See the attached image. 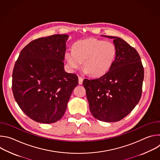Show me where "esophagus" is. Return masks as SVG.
<instances>
[{"label":"esophagus","mask_w":160,"mask_h":160,"mask_svg":"<svg viewBox=\"0 0 160 160\" xmlns=\"http://www.w3.org/2000/svg\"><path fill=\"white\" fill-rule=\"evenodd\" d=\"M83 78L81 77H78V83L80 85H82L83 83Z\"/></svg>","instance_id":"obj_1"}]
</instances>
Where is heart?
I'll return each instance as SVG.
<instances>
[{
  "mask_svg": "<svg viewBox=\"0 0 160 160\" xmlns=\"http://www.w3.org/2000/svg\"><path fill=\"white\" fill-rule=\"evenodd\" d=\"M117 49L111 41L96 38H88L75 42L72 51L65 53V59L72 69H77L81 65L88 75L98 77L106 74L115 61Z\"/></svg>",
  "mask_w": 160,
  "mask_h": 160,
  "instance_id": "heart-1",
  "label": "heart"
}]
</instances>
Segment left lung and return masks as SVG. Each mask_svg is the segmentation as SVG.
Wrapping results in <instances>:
<instances>
[{"mask_svg":"<svg viewBox=\"0 0 160 160\" xmlns=\"http://www.w3.org/2000/svg\"><path fill=\"white\" fill-rule=\"evenodd\" d=\"M117 49L115 62L102 77L88 80L83 85L86 90L90 112L102 122H118L139 102L142 91L144 67L141 57L123 39L112 36Z\"/></svg>","mask_w":160,"mask_h":160,"instance_id":"1","label":"left lung"}]
</instances>
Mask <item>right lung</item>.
I'll return each instance as SVG.
<instances>
[{
	"label": "right lung",
	"mask_w": 160,
	"mask_h": 160,
	"mask_svg": "<svg viewBox=\"0 0 160 160\" xmlns=\"http://www.w3.org/2000/svg\"><path fill=\"white\" fill-rule=\"evenodd\" d=\"M67 35H53L32 40L22 49L12 72V89L21 109L42 123L59 120L73 89L75 73L64 70Z\"/></svg>",
	"instance_id": "right-lung-1"
}]
</instances>
